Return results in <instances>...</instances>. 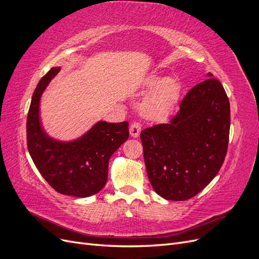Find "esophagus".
<instances>
[{"mask_svg":"<svg viewBox=\"0 0 259 259\" xmlns=\"http://www.w3.org/2000/svg\"><path fill=\"white\" fill-rule=\"evenodd\" d=\"M140 132H142V125H140L138 122H134L132 123L131 127H130V134L132 137H138Z\"/></svg>","mask_w":259,"mask_h":259,"instance_id":"esophagus-1","label":"esophagus"}]
</instances>
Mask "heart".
Masks as SVG:
<instances>
[{"mask_svg":"<svg viewBox=\"0 0 259 259\" xmlns=\"http://www.w3.org/2000/svg\"><path fill=\"white\" fill-rule=\"evenodd\" d=\"M145 85L147 89H151L142 105L145 116L155 121L166 119L179 100L180 83L174 76L160 79L158 75H150Z\"/></svg>","mask_w":259,"mask_h":259,"instance_id":"obj_1","label":"heart"}]
</instances>
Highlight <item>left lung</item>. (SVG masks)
I'll return each mask as SVG.
<instances>
[{
	"mask_svg": "<svg viewBox=\"0 0 259 259\" xmlns=\"http://www.w3.org/2000/svg\"><path fill=\"white\" fill-rule=\"evenodd\" d=\"M229 131L230 104L222 83L208 77L194 85L169 123L140 133L155 192L166 200L185 201L204 189L225 161Z\"/></svg>",
	"mask_w": 259,
	"mask_h": 259,
	"instance_id": "1",
	"label": "left lung"
}]
</instances>
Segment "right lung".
I'll use <instances>...</instances> for the list:
<instances>
[{
    "label": "right lung",
    "mask_w": 259,
    "mask_h": 259,
    "mask_svg": "<svg viewBox=\"0 0 259 259\" xmlns=\"http://www.w3.org/2000/svg\"><path fill=\"white\" fill-rule=\"evenodd\" d=\"M59 70L52 68L34 90L27 116V147L37 170L54 190L77 198L91 197L105 187L109 160L127 140L128 123L98 122L82 138L68 144L50 138L38 121V103Z\"/></svg>",
    "instance_id": "add662e5"
}]
</instances>
